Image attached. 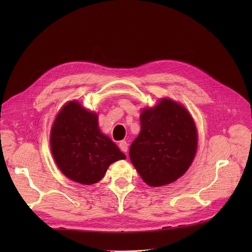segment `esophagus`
I'll return each instance as SVG.
<instances>
[{"instance_id":"obj_1","label":"esophagus","mask_w":252,"mask_h":252,"mask_svg":"<svg viewBox=\"0 0 252 252\" xmlns=\"http://www.w3.org/2000/svg\"><path fill=\"white\" fill-rule=\"evenodd\" d=\"M127 143L126 142V141H122L121 143H119V149H121L124 153H126V151H127Z\"/></svg>"}]
</instances>
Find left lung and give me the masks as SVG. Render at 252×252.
<instances>
[{
  "label": "left lung",
  "instance_id": "8db88e82",
  "mask_svg": "<svg viewBox=\"0 0 252 252\" xmlns=\"http://www.w3.org/2000/svg\"><path fill=\"white\" fill-rule=\"evenodd\" d=\"M141 131L131 143L129 158L143 181L160 187L177 181L190 167L197 151V130L188 110L162 98L142 110Z\"/></svg>",
  "mask_w": 252,
  "mask_h": 252
}]
</instances>
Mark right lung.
<instances>
[{
  "instance_id": "obj_1",
  "label": "right lung",
  "mask_w": 252,
  "mask_h": 252,
  "mask_svg": "<svg viewBox=\"0 0 252 252\" xmlns=\"http://www.w3.org/2000/svg\"><path fill=\"white\" fill-rule=\"evenodd\" d=\"M51 151L64 176L73 182H99L108 166L126 155L111 139L101 133L98 115L77 101L63 106L51 128Z\"/></svg>"
}]
</instances>
